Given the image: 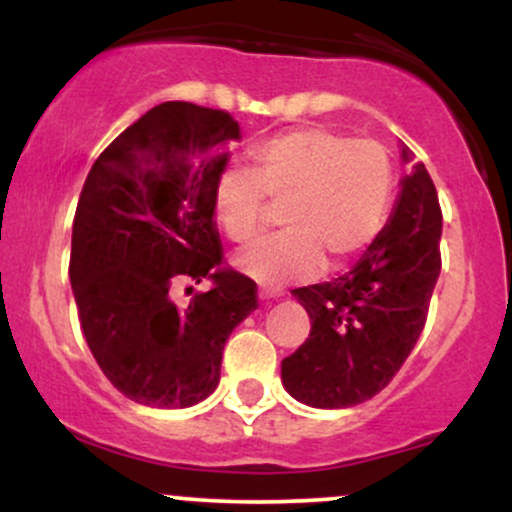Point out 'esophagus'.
<instances>
[{
  "label": "esophagus",
  "instance_id": "1",
  "mask_svg": "<svg viewBox=\"0 0 512 512\" xmlns=\"http://www.w3.org/2000/svg\"><path fill=\"white\" fill-rule=\"evenodd\" d=\"M257 296H260V301L269 303V301H276V298H281V291H276V289H260V291H257Z\"/></svg>",
  "mask_w": 512,
  "mask_h": 512
}]
</instances>
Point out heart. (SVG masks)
<instances>
[{
	"label": "heart",
	"mask_w": 512,
	"mask_h": 512,
	"mask_svg": "<svg viewBox=\"0 0 512 512\" xmlns=\"http://www.w3.org/2000/svg\"><path fill=\"white\" fill-rule=\"evenodd\" d=\"M252 170L226 168L214 185V219L223 236L248 243L270 204L284 236L236 255L243 274L267 286L342 269L373 243L392 199L390 154L370 139L325 127L291 129L252 149Z\"/></svg>",
	"instance_id": "heart-1"
}]
</instances>
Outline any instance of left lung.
Segmentation results:
<instances>
[{
    "label": "left lung",
    "mask_w": 512,
    "mask_h": 512,
    "mask_svg": "<svg viewBox=\"0 0 512 512\" xmlns=\"http://www.w3.org/2000/svg\"><path fill=\"white\" fill-rule=\"evenodd\" d=\"M407 175L395 209L349 272L291 293L310 315V337L281 361L298 402L346 409L378 395L424 330L440 274L443 214L424 163L402 144Z\"/></svg>",
    "instance_id": "left-lung-1"
}]
</instances>
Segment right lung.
Returning <instances> with one entry per match:
<instances>
[{"label": "right lung", "instance_id": "1", "mask_svg": "<svg viewBox=\"0 0 512 512\" xmlns=\"http://www.w3.org/2000/svg\"><path fill=\"white\" fill-rule=\"evenodd\" d=\"M240 127L223 110L168 101L93 163L72 228V279L93 358L122 395L156 409L207 399L221 356L257 308L248 276L221 267L214 185ZM214 287L178 309L180 280Z\"/></svg>", "mask_w": 512, "mask_h": 512}]
</instances>
